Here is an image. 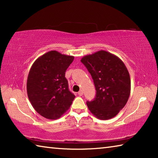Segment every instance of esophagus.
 Segmentation results:
<instances>
[{"mask_svg":"<svg viewBox=\"0 0 158 158\" xmlns=\"http://www.w3.org/2000/svg\"><path fill=\"white\" fill-rule=\"evenodd\" d=\"M83 94H84V91H83L82 90H79V92L78 93V95H79V96H81V95H83Z\"/></svg>","mask_w":158,"mask_h":158,"instance_id":"34e87169","label":"esophagus"}]
</instances>
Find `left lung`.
I'll return each instance as SVG.
<instances>
[{
    "label": "left lung",
    "instance_id": "8db88e82",
    "mask_svg": "<svg viewBox=\"0 0 158 158\" xmlns=\"http://www.w3.org/2000/svg\"><path fill=\"white\" fill-rule=\"evenodd\" d=\"M94 82L96 96L87 101L90 111L100 120L112 118L126 105L131 90L130 77L120 58L101 50L81 58Z\"/></svg>",
    "mask_w": 158,
    "mask_h": 158
}]
</instances>
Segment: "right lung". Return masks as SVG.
Returning <instances> with one entry per match:
<instances>
[{
	"mask_svg": "<svg viewBox=\"0 0 158 158\" xmlns=\"http://www.w3.org/2000/svg\"><path fill=\"white\" fill-rule=\"evenodd\" d=\"M73 56L50 51L32 65L27 79V94L33 107L47 119L56 120L68 110L75 98L68 89L65 72Z\"/></svg>",
	"mask_w": 158,
	"mask_h": 158,
	"instance_id": "right-lung-1",
	"label": "right lung"
}]
</instances>
